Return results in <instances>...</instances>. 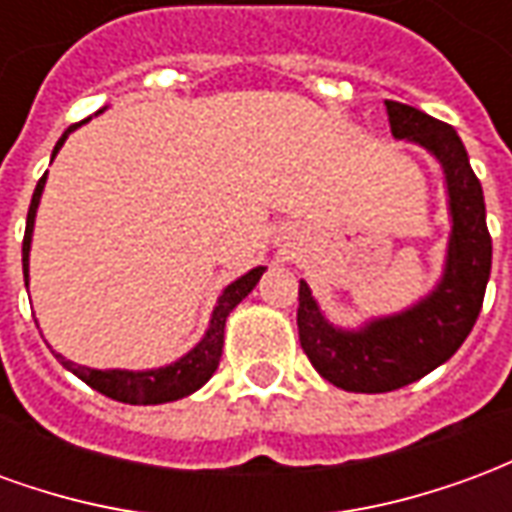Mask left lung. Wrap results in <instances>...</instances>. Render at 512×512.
Returning a JSON list of instances; mask_svg holds the SVG:
<instances>
[{"label": "left lung", "mask_w": 512, "mask_h": 512, "mask_svg": "<svg viewBox=\"0 0 512 512\" xmlns=\"http://www.w3.org/2000/svg\"><path fill=\"white\" fill-rule=\"evenodd\" d=\"M395 139H411L439 158L450 191L452 235L447 271L428 299L403 315L340 332L326 321L307 282H299V340L312 367L345 392H392L447 362L472 332L491 277V233L483 186L455 128L414 106L386 101Z\"/></svg>", "instance_id": "obj_1"}]
</instances>
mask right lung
<instances>
[{
  "label": "right lung",
  "instance_id": "add662e5",
  "mask_svg": "<svg viewBox=\"0 0 512 512\" xmlns=\"http://www.w3.org/2000/svg\"><path fill=\"white\" fill-rule=\"evenodd\" d=\"M79 126V123H76ZM71 126L62 139L54 147V156L62 147V142L68 139L73 128ZM43 183H46V175L38 180L35 186V194H32V202H29L27 213V230H24V246H21V263H24V282H29V241H32V227H35V211H38L40 194H43ZM266 268L257 266L252 268L249 274H244L241 279H235L233 285H227L224 293L219 296V304L213 310L211 326L202 337L194 351L178 359L175 365L158 367V370H90V367L73 365L68 359H62V365L71 370L73 376H79L87 386H93L95 392L112 397V400H120V403H131V406H156V403H169V400H178V397H186L191 392H197L208 378L216 373L219 367V359H222L224 348V323H227V315L235 310L238 301H244L252 288L257 285V279L263 277Z\"/></svg>",
  "mask_w": 512,
  "mask_h": 512
}]
</instances>
